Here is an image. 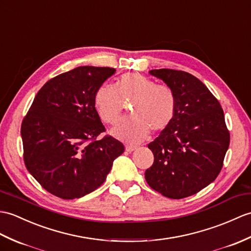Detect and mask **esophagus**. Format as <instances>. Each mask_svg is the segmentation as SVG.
<instances>
[{"mask_svg": "<svg viewBox=\"0 0 251 251\" xmlns=\"http://www.w3.org/2000/svg\"><path fill=\"white\" fill-rule=\"evenodd\" d=\"M125 150L127 151V152H133V151L137 150V147H135V145H131V144H126Z\"/></svg>", "mask_w": 251, "mask_h": 251, "instance_id": "34e87169", "label": "esophagus"}]
</instances>
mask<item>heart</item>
<instances>
[{"mask_svg": "<svg viewBox=\"0 0 251 251\" xmlns=\"http://www.w3.org/2000/svg\"><path fill=\"white\" fill-rule=\"evenodd\" d=\"M124 102H133L131 116L122 120L111 132L126 142L142 141L151 129L156 132L166 129L176 115V99L170 87L158 85L138 73L122 75L115 86H99L94 96L96 111L107 124H114L120 119Z\"/></svg>", "mask_w": 251, "mask_h": 251, "instance_id": "b5f03b06", "label": "heart"}]
</instances>
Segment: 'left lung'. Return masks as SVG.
I'll use <instances>...</instances> for the list:
<instances>
[{
  "label": "left lung",
  "mask_w": 251,
  "mask_h": 251,
  "mask_svg": "<svg viewBox=\"0 0 251 251\" xmlns=\"http://www.w3.org/2000/svg\"><path fill=\"white\" fill-rule=\"evenodd\" d=\"M176 99V115L149 149L154 164L145 171L151 188L183 199L214 182L223 168L230 133L219 101L201 81L186 72L152 69Z\"/></svg>",
  "instance_id": "8db88e82"
}]
</instances>
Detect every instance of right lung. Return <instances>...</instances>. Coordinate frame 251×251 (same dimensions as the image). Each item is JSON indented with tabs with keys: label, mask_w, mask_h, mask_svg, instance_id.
Masks as SVG:
<instances>
[{
	"label": "right lung",
	"mask_w": 251,
	"mask_h": 251,
	"mask_svg": "<svg viewBox=\"0 0 251 251\" xmlns=\"http://www.w3.org/2000/svg\"><path fill=\"white\" fill-rule=\"evenodd\" d=\"M114 68L80 66L50 79L22 121L23 159L33 177L62 199L81 198L106 179L124 145L104 130L94 106Z\"/></svg>",
	"instance_id": "1"
}]
</instances>
